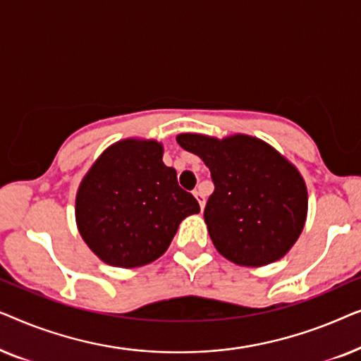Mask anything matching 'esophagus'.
<instances>
[{"instance_id":"obj_1","label":"esophagus","mask_w":361,"mask_h":361,"mask_svg":"<svg viewBox=\"0 0 361 361\" xmlns=\"http://www.w3.org/2000/svg\"><path fill=\"white\" fill-rule=\"evenodd\" d=\"M194 197L197 199V202H199L200 209H204V207H205V195H204V192H202L200 189H195L194 190Z\"/></svg>"}]
</instances>
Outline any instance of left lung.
Segmentation results:
<instances>
[{"mask_svg": "<svg viewBox=\"0 0 361 361\" xmlns=\"http://www.w3.org/2000/svg\"><path fill=\"white\" fill-rule=\"evenodd\" d=\"M210 169L215 190L204 219L216 251L240 266H266L298 241L307 216V187L299 171L258 137H176Z\"/></svg>", "mask_w": 361, "mask_h": 361, "instance_id": "8db88e82", "label": "left lung"}]
</instances>
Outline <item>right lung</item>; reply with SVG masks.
<instances>
[{
    "instance_id": "add662e5",
    "label": "right lung",
    "mask_w": 361,
    "mask_h": 361,
    "mask_svg": "<svg viewBox=\"0 0 361 361\" xmlns=\"http://www.w3.org/2000/svg\"><path fill=\"white\" fill-rule=\"evenodd\" d=\"M162 145L123 140L111 145L83 177L75 199L82 238L103 263L137 268L169 248L179 224L199 214V202L162 162Z\"/></svg>"
}]
</instances>
